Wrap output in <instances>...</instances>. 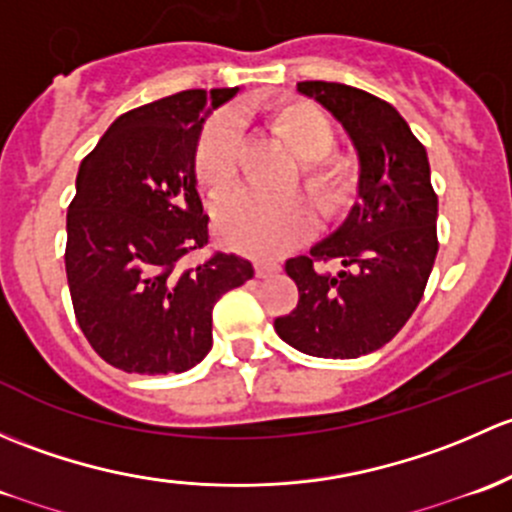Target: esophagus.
<instances>
[{"mask_svg": "<svg viewBox=\"0 0 512 512\" xmlns=\"http://www.w3.org/2000/svg\"><path fill=\"white\" fill-rule=\"evenodd\" d=\"M281 271V266L273 261H256V276L258 278H266V276H273V273Z\"/></svg>", "mask_w": 512, "mask_h": 512, "instance_id": "obj_1", "label": "esophagus"}]
</instances>
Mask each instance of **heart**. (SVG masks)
<instances>
[{
	"instance_id": "obj_1",
	"label": "heart",
	"mask_w": 512,
	"mask_h": 512,
	"mask_svg": "<svg viewBox=\"0 0 512 512\" xmlns=\"http://www.w3.org/2000/svg\"><path fill=\"white\" fill-rule=\"evenodd\" d=\"M268 130L298 155L291 182L303 177L320 214L340 217L357 197L360 170L352 157L333 152L335 125L310 100L286 98L263 105ZM241 128L234 115L219 113L204 125L194 150V175L219 197L234 187L241 165ZM315 204L303 192H239L217 207V231L226 246L256 258H276L315 231Z\"/></svg>"
}]
</instances>
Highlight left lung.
I'll list each match as a JSON object with an SVG mask.
<instances>
[{
  "instance_id": "1",
  "label": "left lung",
  "mask_w": 512,
  "mask_h": 512,
  "mask_svg": "<svg viewBox=\"0 0 512 512\" xmlns=\"http://www.w3.org/2000/svg\"><path fill=\"white\" fill-rule=\"evenodd\" d=\"M298 93L345 128L360 187L333 234L286 261L300 298L273 328L305 355L355 360L387 345L419 305L439 251V199L424 145L392 105L345 83L303 81ZM323 260L341 271L323 272Z\"/></svg>"
}]
</instances>
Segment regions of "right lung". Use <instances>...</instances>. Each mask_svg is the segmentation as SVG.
I'll return each mask as SVG.
<instances>
[{"instance_id": "right-lung-1", "label": "right lung", "mask_w": 512, "mask_h": 512, "mask_svg": "<svg viewBox=\"0 0 512 512\" xmlns=\"http://www.w3.org/2000/svg\"><path fill=\"white\" fill-rule=\"evenodd\" d=\"M239 88L182 91L120 115L81 162L66 217V276L83 335L135 374L192 370L212 350V308L254 278L236 254L197 266L209 244L194 175L204 120Z\"/></svg>"}]
</instances>
